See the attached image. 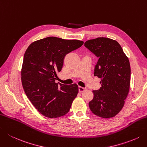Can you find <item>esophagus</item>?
<instances>
[{
	"label": "esophagus",
	"mask_w": 147,
	"mask_h": 147,
	"mask_svg": "<svg viewBox=\"0 0 147 147\" xmlns=\"http://www.w3.org/2000/svg\"><path fill=\"white\" fill-rule=\"evenodd\" d=\"M85 89H86L85 88L83 87H78V90H79L80 92H82L84 91V90H85Z\"/></svg>",
	"instance_id": "esophagus-1"
}]
</instances>
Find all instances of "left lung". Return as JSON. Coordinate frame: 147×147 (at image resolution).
<instances>
[{
    "label": "left lung",
    "instance_id": "obj_1",
    "mask_svg": "<svg viewBox=\"0 0 147 147\" xmlns=\"http://www.w3.org/2000/svg\"><path fill=\"white\" fill-rule=\"evenodd\" d=\"M85 47L99 58L94 75L101 79V87L92 91L94 98L89 108L99 117H114L123 107L130 88L128 57L119 42L107 37L88 40Z\"/></svg>",
    "mask_w": 147,
    "mask_h": 147
}]
</instances>
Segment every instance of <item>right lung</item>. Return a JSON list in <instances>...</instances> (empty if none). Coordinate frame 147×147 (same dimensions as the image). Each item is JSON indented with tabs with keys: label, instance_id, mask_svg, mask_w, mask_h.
<instances>
[{
	"label": "right lung",
	"instance_id": "add662e5",
	"mask_svg": "<svg viewBox=\"0 0 147 147\" xmlns=\"http://www.w3.org/2000/svg\"><path fill=\"white\" fill-rule=\"evenodd\" d=\"M83 41L48 37L28 46L24 54L21 80L26 96L37 111L51 119L69 111L78 93L76 83L55 82L66 54L81 47Z\"/></svg>",
	"mask_w": 147,
	"mask_h": 147
}]
</instances>
